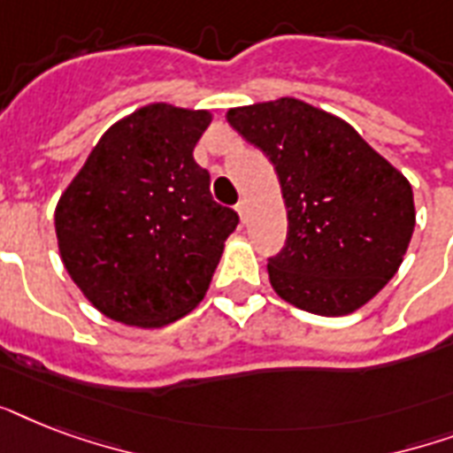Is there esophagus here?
Segmentation results:
<instances>
[{"label":"esophagus","mask_w":453,"mask_h":453,"mask_svg":"<svg viewBox=\"0 0 453 453\" xmlns=\"http://www.w3.org/2000/svg\"><path fill=\"white\" fill-rule=\"evenodd\" d=\"M234 209H237V213H240L242 220H247V199H240V202L234 204Z\"/></svg>","instance_id":"esophagus-1"}]
</instances>
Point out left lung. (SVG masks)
Segmentation results:
<instances>
[{"label":"left lung","mask_w":453,"mask_h":453,"mask_svg":"<svg viewBox=\"0 0 453 453\" xmlns=\"http://www.w3.org/2000/svg\"><path fill=\"white\" fill-rule=\"evenodd\" d=\"M280 178L287 242L268 258L273 289L301 310L348 315L397 273L414 233V192L343 119L296 98L227 110Z\"/></svg>","instance_id":"8db88e82"}]
</instances>
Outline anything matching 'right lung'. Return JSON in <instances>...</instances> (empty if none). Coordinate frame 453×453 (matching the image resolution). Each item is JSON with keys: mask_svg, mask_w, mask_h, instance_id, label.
<instances>
[{"mask_svg": "<svg viewBox=\"0 0 453 453\" xmlns=\"http://www.w3.org/2000/svg\"><path fill=\"white\" fill-rule=\"evenodd\" d=\"M206 110L152 103L110 127L56 206L60 258L110 319L162 326L204 298L240 216L192 150Z\"/></svg>", "mask_w": 453, "mask_h": 453, "instance_id": "1", "label": "right lung"}]
</instances>
